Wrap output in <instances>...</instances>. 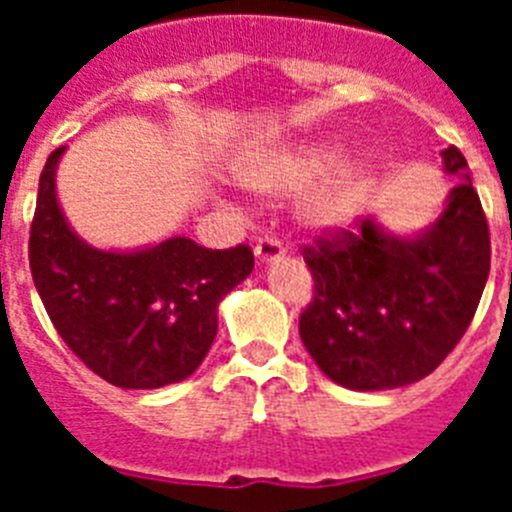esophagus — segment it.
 Listing matches in <instances>:
<instances>
[{"label":"esophagus","instance_id":"1","mask_svg":"<svg viewBox=\"0 0 512 512\" xmlns=\"http://www.w3.org/2000/svg\"><path fill=\"white\" fill-rule=\"evenodd\" d=\"M253 253H256V261H259L261 266L277 264V261L284 259V248L277 238H261V241L256 243V248H253Z\"/></svg>","mask_w":512,"mask_h":512}]
</instances>
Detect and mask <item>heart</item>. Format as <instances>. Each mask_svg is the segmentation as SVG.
<instances>
[{
    "instance_id": "heart-1",
    "label": "heart",
    "mask_w": 512,
    "mask_h": 512,
    "mask_svg": "<svg viewBox=\"0 0 512 512\" xmlns=\"http://www.w3.org/2000/svg\"><path fill=\"white\" fill-rule=\"evenodd\" d=\"M248 189L261 194H292L306 189L297 202V220L312 235H341L356 225L377 189L372 158L354 153L336 138H310L248 158L241 166Z\"/></svg>"
}]
</instances>
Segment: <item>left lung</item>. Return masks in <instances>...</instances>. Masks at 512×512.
I'll list each match as a JSON object with an SVG mask.
<instances>
[{"label": "left lung", "instance_id": "1", "mask_svg": "<svg viewBox=\"0 0 512 512\" xmlns=\"http://www.w3.org/2000/svg\"><path fill=\"white\" fill-rule=\"evenodd\" d=\"M459 182L436 220L395 233L374 215L359 233L305 248L315 297L300 318L307 354L330 382L377 392L420 382L477 312L490 274V230L459 148L441 151Z\"/></svg>", "mask_w": 512, "mask_h": 512}]
</instances>
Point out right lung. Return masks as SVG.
<instances>
[{"label":"right lung","instance_id":"obj_1","mask_svg":"<svg viewBox=\"0 0 512 512\" xmlns=\"http://www.w3.org/2000/svg\"><path fill=\"white\" fill-rule=\"evenodd\" d=\"M66 146L45 161L30 228V271L58 336L122 390L184 382L217 336V310L253 271L248 246L202 248L174 235L138 248H97L71 228L56 192Z\"/></svg>","mask_w":512,"mask_h":512}]
</instances>
